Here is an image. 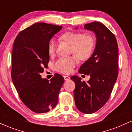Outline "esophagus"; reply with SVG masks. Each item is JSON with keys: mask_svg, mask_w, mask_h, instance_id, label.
<instances>
[{"mask_svg": "<svg viewBox=\"0 0 132 132\" xmlns=\"http://www.w3.org/2000/svg\"><path fill=\"white\" fill-rule=\"evenodd\" d=\"M64 80H69V79H70V77L69 76H64Z\"/></svg>", "mask_w": 132, "mask_h": 132, "instance_id": "esophagus-1", "label": "esophagus"}]
</instances>
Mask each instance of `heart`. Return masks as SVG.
<instances>
[{
    "label": "heart",
    "mask_w": 132,
    "mask_h": 132,
    "mask_svg": "<svg viewBox=\"0 0 132 132\" xmlns=\"http://www.w3.org/2000/svg\"><path fill=\"white\" fill-rule=\"evenodd\" d=\"M60 40L71 46L72 53L79 61H85L91 55L95 46L94 38L90 34L78 31H67L62 34ZM55 44L50 41L48 45V53L52 55L54 52ZM76 61L74 57H61L56 62L54 68L58 72L68 74L75 68Z\"/></svg>",
    "instance_id": "b5f03b06"
}]
</instances>
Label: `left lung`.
I'll return each instance as SVG.
<instances>
[{"instance_id":"left-lung-1","label":"left lung","mask_w":132,"mask_h":132,"mask_svg":"<svg viewBox=\"0 0 132 132\" xmlns=\"http://www.w3.org/2000/svg\"><path fill=\"white\" fill-rule=\"evenodd\" d=\"M84 28L96 35L93 54L81 65L79 72L90 75L87 82L78 76L71 78L75 83V104L81 112L90 114L99 110L108 101L119 72L117 42L114 35L102 23L85 24Z\"/></svg>"}]
</instances>
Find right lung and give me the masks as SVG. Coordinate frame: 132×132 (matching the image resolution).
<instances>
[{
  "instance_id": "right-lung-1",
  "label": "right lung",
  "mask_w": 132,
  "mask_h": 132,
  "mask_svg": "<svg viewBox=\"0 0 132 132\" xmlns=\"http://www.w3.org/2000/svg\"><path fill=\"white\" fill-rule=\"evenodd\" d=\"M62 26L37 23L19 33L13 43L11 76L22 101L31 111L46 113L53 109L64 79L55 74L50 81L40 73L48 67V45Z\"/></svg>"
}]
</instances>
